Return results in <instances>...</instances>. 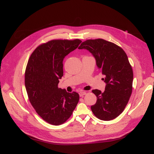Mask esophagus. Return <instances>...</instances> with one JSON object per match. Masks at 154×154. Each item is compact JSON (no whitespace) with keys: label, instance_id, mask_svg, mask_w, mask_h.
Wrapping results in <instances>:
<instances>
[{"label":"esophagus","instance_id":"1","mask_svg":"<svg viewBox=\"0 0 154 154\" xmlns=\"http://www.w3.org/2000/svg\"><path fill=\"white\" fill-rule=\"evenodd\" d=\"M85 94H86V92H85V91H81V92H79L80 97H83Z\"/></svg>","mask_w":154,"mask_h":154}]
</instances>
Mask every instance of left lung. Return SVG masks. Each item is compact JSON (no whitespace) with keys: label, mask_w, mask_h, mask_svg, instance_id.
<instances>
[{"label":"left lung","mask_w":154,"mask_h":154,"mask_svg":"<svg viewBox=\"0 0 154 154\" xmlns=\"http://www.w3.org/2000/svg\"><path fill=\"white\" fill-rule=\"evenodd\" d=\"M83 48L95 57L106 84L103 92L92 90L97 102L91 110L102 120L114 119L124 111L132 92L133 70L127 55L119 46L102 38L85 40L79 47Z\"/></svg>","instance_id":"left-lung-1"}]
</instances>
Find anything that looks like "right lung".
Listing matches in <instances>:
<instances>
[{"label": "right lung", "instance_id": "add662e5", "mask_svg": "<svg viewBox=\"0 0 154 154\" xmlns=\"http://www.w3.org/2000/svg\"><path fill=\"white\" fill-rule=\"evenodd\" d=\"M81 42L79 39L52 40L38 45L28 60L25 85L29 101L38 115L50 124L66 122L79 102L78 93H69L58 84L63 74L64 57Z\"/></svg>", "mask_w": 154, "mask_h": 154}]
</instances>
